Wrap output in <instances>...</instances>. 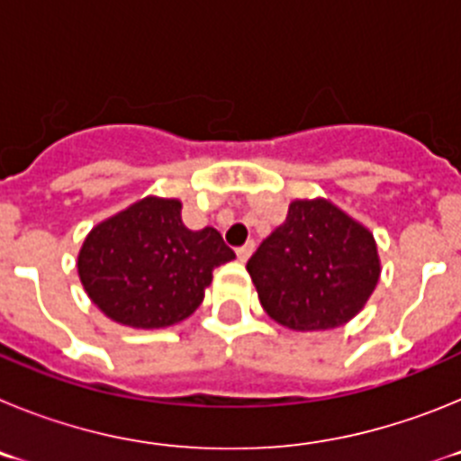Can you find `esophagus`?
<instances>
[{
  "label": "esophagus",
  "instance_id": "1",
  "mask_svg": "<svg viewBox=\"0 0 461 461\" xmlns=\"http://www.w3.org/2000/svg\"><path fill=\"white\" fill-rule=\"evenodd\" d=\"M254 249H256L254 240H251V242H247V244H242V247H238V249H235V254H238V260H242V263H244V260L254 254Z\"/></svg>",
  "mask_w": 461,
  "mask_h": 461
}]
</instances>
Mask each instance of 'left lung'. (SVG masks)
<instances>
[{
  "mask_svg": "<svg viewBox=\"0 0 461 461\" xmlns=\"http://www.w3.org/2000/svg\"><path fill=\"white\" fill-rule=\"evenodd\" d=\"M260 304L291 330L351 321L376 288V242L367 228L325 201H295L286 221L247 263Z\"/></svg>",
  "mask_w": 461,
  "mask_h": 461,
  "instance_id": "1",
  "label": "left lung"
}]
</instances>
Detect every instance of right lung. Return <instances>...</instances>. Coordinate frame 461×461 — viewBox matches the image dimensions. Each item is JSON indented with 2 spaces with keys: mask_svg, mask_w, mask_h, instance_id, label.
<instances>
[{
  "mask_svg": "<svg viewBox=\"0 0 461 461\" xmlns=\"http://www.w3.org/2000/svg\"><path fill=\"white\" fill-rule=\"evenodd\" d=\"M180 201L145 198L85 240L78 275L92 303L131 328H166L198 309L212 270L235 254L214 228L189 230Z\"/></svg>",
  "mask_w": 461,
  "mask_h": 461,
  "instance_id": "add662e5",
  "label": "right lung"
}]
</instances>
